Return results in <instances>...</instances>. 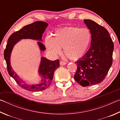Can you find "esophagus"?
<instances>
[{"instance_id": "1", "label": "esophagus", "mask_w": 120, "mask_h": 120, "mask_svg": "<svg viewBox=\"0 0 120 120\" xmlns=\"http://www.w3.org/2000/svg\"><path fill=\"white\" fill-rule=\"evenodd\" d=\"M66 64H67V63L66 62L63 61H61L60 62V65H65Z\"/></svg>"}]
</instances>
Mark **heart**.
Returning a JSON list of instances; mask_svg holds the SVG:
<instances>
[{
    "mask_svg": "<svg viewBox=\"0 0 120 120\" xmlns=\"http://www.w3.org/2000/svg\"><path fill=\"white\" fill-rule=\"evenodd\" d=\"M92 40V34L87 28L70 26L56 30L51 38H46V48L54 56L61 53L64 48V54L72 60L78 59L85 55Z\"/></svg>",
    "mask_w": 120,
    "mask_h": 120,
    "instance_id": "obj_1",
    "label": "heart"
}]
</instances>
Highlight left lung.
Listing matches in <instances>:
<instances>
[{
	"label": "left lung",
	"mask_w": 120,
	"mask_h": 120,
	"mask_svg": "<svg viewBox=\"0 0 120 120\" xmlns=\"http://www.w3.org/2000/svg\"><path fill=\"white\" fill-rule=\"evenodd\" d=\"M91 34L90 48L77 61L75 80L86 87L99 84L104 79L112 64L114 44L106 28L90 19H84Z\"/></svg>",
	"instance_id": "1"
}]
</instances>
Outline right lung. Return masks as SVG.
<instances>
[{"label": "right lung", "mask_w": 120, "mask_h": 120, "mask_svg": "<svg viewBox=\"0 0 120 120\" xmlns=\"http://www.w3.org/2000/svg\"><path fill=\"white\" fill-rule=\"evenodd\" d=\"M48 25V23L45 22L36 21L24 26L22 29L14 32L9 36L6 47L4 51V58L6 62L7 71L9 75L16 81L20 87L31 92H40L44 90L50 86L53 78L54 72L56 68L60 66L59 60L51 61L44 57H42L38 70L41 80L38 84L28 85L20 78L12 69L10 64V56L13 46L20 40L23 38H31L42 41V34L45 31ZM38 44L41 50L44 51L45 50V46L43 43L38 42Z\"/></svg>", "instance_id": "1"}]
</instances>
